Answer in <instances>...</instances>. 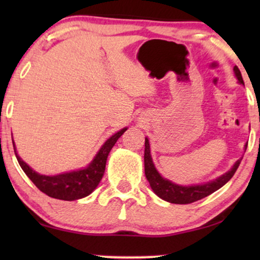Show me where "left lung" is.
I'll list each match as a JSON object with an SVG mask.
<instances>
[{"mask_svg": "<svg viewBox=\"0 0 260 260\" xmlns=\"http://www.w3.org/2000/svg\"><path fill=\"white\" fill-rule=\"evenodd\" d=\"M234 74H236L238 83L244 85L243 77L239 69L234 66ZM145 149H144V172L145 177L149 181L151 189L154 193L161 198L162 200L168 201L170 204H179V205H187L201 200L215 190L221 188L223 184H226L229 181L232 179L234 173L237 172L238 167H239L243 157L238 159L234 163L229 172H226L222 175H220L216 179L209 181V182L200 183V184H190V186H182V184H177L168 179H165L161 174L157 172L156 167L152 162V157L150 154V144H149L148 137H145ZM247 144H245V150H246Z\"/></svg>", "mask_w": 260, "mask_h": 260, "instance_id": "8db88e82", "label": "left lung"}]
</instances>
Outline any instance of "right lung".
Here are the masks:
<instances>
[{
    "mask_svg": "<svg viewBox=\"0 0 260 260\" xmlns=\"http://www.w3.org/2000/svg\"><path fill=\"white\" fill-rule=\"evenodd\" d=\"M127 130V127H123L118 133L113 134L111 137L108 138L102 145L97 154L92 159L91 163H88L85 168L72 170L58 175H42L31 169L22 158L20 157L16 151L15 143L13 141L14 151H15L16 158L19 161V165L26 175L29 177L31 182L40 189L42 193H45L48 197L58 199V200L65 201H74L78 199H83L87 195H90L101 182L103 175L105 172L106 159H108L109 152L117 140Z\"/></svg>",
    "mask_w": 260,
    "mask_h": 260,
    "instance_id": "obj_1",
    "label": "right lung"
}]
</instances>
